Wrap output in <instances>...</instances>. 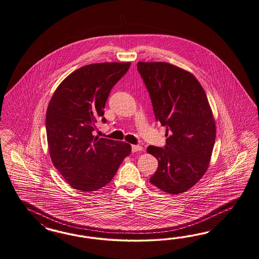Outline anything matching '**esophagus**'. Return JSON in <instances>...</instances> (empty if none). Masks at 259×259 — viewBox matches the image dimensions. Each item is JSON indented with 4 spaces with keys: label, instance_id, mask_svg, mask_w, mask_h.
<instances>
[{
    "label": "esophagus",
    "instance_id": "obj_1",
    "mask_svg": "<svg viewBox=\"0 0 259 259\" xmlns=\"http://www.w3.org/2000/svg\"><path fill=\"white\" fill-rule=\"evenodd\" d=\"M143 151V147L141 145H132V152Z\"/></svg>",
    "mask_w": 259,
    "mask_h": 259
}]
</instances>
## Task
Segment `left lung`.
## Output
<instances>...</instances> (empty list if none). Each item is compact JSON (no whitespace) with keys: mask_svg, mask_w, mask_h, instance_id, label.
I'll return each mask as SVG.
<instances>
[{"mask_svg":"<svg viewBox=\"0 0 259 259\" xmlns=\"http://www.w3.org/2000/svg\"><path fill=\"white\" fill-rule=\"evenodd\" d=\"M137 68L156 120L166 127V144L147 147L159 163L150 183L170 194L185 192L205 174L215 142L205 91L193 74L168 63L139 62Z\"/></svg>","mask_w":259,"mask_h":259,"instance_id":"1","label":"left lung"}]
</instances>
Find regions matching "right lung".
<instances>
[{
    "label": "right lung",
    "instance_id": "obj_1",
    "mask_svg": "<svg viewBox=\"0 0 259 259\" xmlns=\"http://www.w3.org/2000/svg\"><path fill=\"white\" fill-rule=\"evenodd\" d=\"M130 63H99L81 67L54 92L46 130L54 167L71 188L83 192L103 188L116 175L131 146L94 136L96 123H106L104 107L110 92Z\"/></svg>",
    "mask_w": 259,
    "mask_h": 259
}]
</instances>
